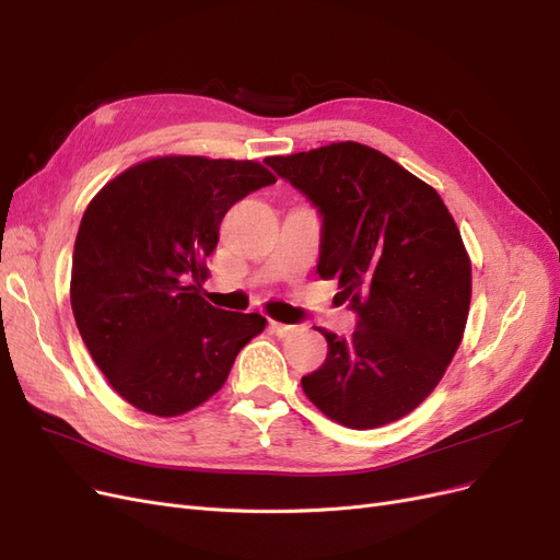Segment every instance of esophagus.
I'll return each mask as SVG.
<instances>
[{
	"label": "esophagus",
	"mask_w": 560,
	"mask_h": 560,
	"mask_svg": "<svg viewBox=\"0 0 560 560\" xmlns=\"http://www.w3.org/2000/svg\"><path fill=\"white\" fill-rule=\"evenodd\" d=\"M270 331L276 336H290L294 331V325H284V322H270Z\"/></svg>",
	"instance_id": "1"
}]
</instances>
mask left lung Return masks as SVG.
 Instances as JSON below:
<instances>
[{"label":"left lung","instance_id":"left-lung-1","mask_svg":"<svg viewBox=\"0 0 560 560\" xmlns=\"http://www.w3.org/2000/svg\"><path fill=\"white\" fill-rule=\"evenodd\" d=\"M266 165L319 212V278L358 315L350 338L322 331L327 360L301 387L352 430L411 413L460 346L471 266L439 194L381 151L334 142Z\"/></svg>","mask_w":560,"mask_h":560}]
</instances>
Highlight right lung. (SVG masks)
Wrapping results in <instances>:
<instances>
[{"label":"right lung","instance_id":"right-lung-1","mask_svg":"<svg viewBox=\"0 0 560 560\" xmlns=\"http://www.w3.org/2000/svg\"><path fill=\"white\" fill-rule=\"evenodd\" d=\"M276 184L254 161L165 156L128 167L83 212L72 313L93 362L135 409L173 418L224 385L266 317L200 296L224 214Z\"/></svg>","mask_w":560,"mask_h":560}]
</instances>
